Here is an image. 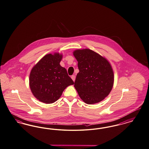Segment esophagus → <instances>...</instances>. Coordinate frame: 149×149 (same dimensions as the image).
I'll list each match as a JSON object with an SVG mask.
<instances>
[{
    "mask_svg": "<svg viewBox=\"0 0 149 149\" xmlns=\"http://www.w3.org/2000/svg\"><path fill=\"white\" fill-rule=\"evenodd\" d=\"M71 78L72 79V80L74 81H75V75H72V77H71Z\"/></svg>",
    "mask_w": 149,
    "mask_h": 149,
    "instance_id": "1",
    "label": "esophagus"
}]
</instances>
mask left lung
I'll return each mask as SVG.
<instances>
[{"label":"left lung","instance_id":"8db88e82","mask_svg":"<svg viewBox=\"0 0 149 149\" xmlns=\"http://www.w3.org/2000/svg\"><path fill=\"white\" fill-rule=\"evenodd\" d=\"M73 54L79 70L74 87L80 97L88 104L101 102L113 87L114 74L110 63L90 49L75 50Z\"/></svg>","mask_w":149,"mask_h":149}]
</instances>
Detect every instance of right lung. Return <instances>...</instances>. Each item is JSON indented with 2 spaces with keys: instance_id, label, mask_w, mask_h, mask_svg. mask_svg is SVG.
Segmentation results:
<instances>
[{
  "instance_id": "obj_1",
  "label": "right lung",
  "mask_w": 149,
  "mask_h": 149,
  "mask_svg": "<svg viewBox=\"0 0 149 149\" xmlns=\"http://www.w3.org/2000/svg\"><path fill=\"white\" fill-rule=\"evenodd\" d=\"M62 59V54L58 53L48 54L31 70L29 79L31 92L42 102H56L66 87L74 84L66 69L60 65Z\"/></svg>"
}]
</instances>
